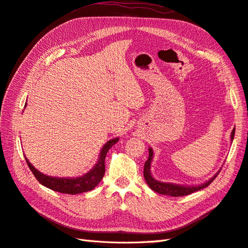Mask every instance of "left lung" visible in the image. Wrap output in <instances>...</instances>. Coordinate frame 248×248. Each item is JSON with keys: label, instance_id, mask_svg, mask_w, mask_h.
I'll return each mask as SVG.
<instances>
[{"label": "left lung", "instance_id": "1", "mask_svg": "<svg viewBox=\"0 0 248 248\" xmlns=\"http://www.w3.org/2000/svg\"><path fill=\"white\" fill-rule=\"evenodd\" d=\"M234 136H235V128L232 129V131L231 133V140L232 141V140H234ZM153 154H154V152H153L152 148H149V158L145 162L144 177H145L146 182L149 185L150 188L157 193L164 194V196L182 197V196H187V194H190L194 191L201 190L211 184L213 180L217 177L218 172L220 171V170H219L212 178H210L208 181L202 183V184H199V185H193V186L169 183V182H161V181H158V180H155L151 175V163L153 160Z\"/></svg>", "mask_w": 248, "mask_h": 248}]
</instances>
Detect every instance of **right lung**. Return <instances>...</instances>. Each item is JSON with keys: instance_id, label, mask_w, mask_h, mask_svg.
<instances>
[{"instance_id": "obj_1", "label": "right lung", "mask_w": 248, "mask_h": 248, "mask_svg": "<svg viewBox=\"0 0 248 248\" xmlns=\"http://www.w3.org/2000/svg\"><path fill=\"white\" fill-rule=\"evenodd\" d=\"M26 107L27 104L25 106V108ZM118 141H119V138L109 140L107 144L102 147L99 158L97 160L93 169L91 170H89L87 174L77 178H59V177H51L46 174H42L41 171H39L38 170L33 167V164L29 161L27 157H25V158L30 170H32L33 175L37 180H38L40 184L47 187V188L51 190H55L61 193L77 194V193L92 190L99 184V182L101 181L104 176V172H106V166H104L106 156L108 152V150Z\"/></svg>"}]
</instances>
